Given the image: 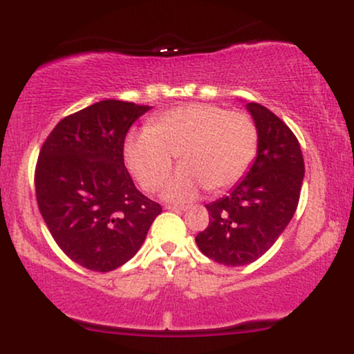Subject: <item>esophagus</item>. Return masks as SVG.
Wrapping results in <instances>:
<instances>
[{
    "label": "esophagus",
    "mask_w": 354,
    "mask_h": 354,
    "mask_svg": "<svg viewBox=\"0 0 354 354\" xmlns=\"http://www.w3.org/2000/svg\"><path fill=\"white\" fill-rule=\"evenodd\" d=\"M166 209H171V211H185L188 209V206H181V205H166Z\"/></svg>",
    "instance_id": "obj_1"
}]
</instances>
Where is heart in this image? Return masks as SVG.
Masks as SVG:
<instances>
[{"label": "heart", "instance_id": "b5f03b06", "mask_svg": "<svg viewBox=\"0 0 354 354\" xmlns=\"http://www.w3.org/2000/svg\"><path fill=\"white\" fill-rule=\"evenodd\" d=\"M258 128L245 111L193 103L154 120L124 143L129 171L146 191L160 188L180 154L183 166L165 186L168 200L186 201L203 186L221 191L245 176L258 153Z\"/></svg>", "mask_w": 354, "mask_h": 354}]
</instances>
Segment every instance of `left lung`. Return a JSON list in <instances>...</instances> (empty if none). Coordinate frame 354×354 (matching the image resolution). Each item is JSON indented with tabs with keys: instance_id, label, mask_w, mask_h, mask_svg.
I'll list each match as a JSON object with an SVG mask.
<instances>
[{
	"instance_id": "8db88e82",
	"label": "left lung",
	"mask_w": 354,
	"mask_h": 354,
	"mask_svg": "<svg viewBox=\"0 0 354 354\" xmlns=\"http://www.w3.org/2000/svg\"><path fill=\"white\" fill-rule=\"evenodd\" d=\"M258 128L253 166L228 196L206 205L209 223L198 233L203 254L226 266H245L274 245L298 208L304 161L298 138L273 111L248 103Z\"/></svg>"
}]
</instances>
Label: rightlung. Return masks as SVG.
I'll return each instance as SVG.
<instances>
[{
    "label": "right lung",
    "instance_id": "obj_1",
    "mask_svg": "<svg viewBox=\"0 0 354 354\" xmlns=\"http://www.w3.org/2000/svg\"><path fill=\"white\" fill-rule=\"evenodd\" d=\"M149 106L104 100L63 118L39 149V213L68 258L108 273L138 253L161 206L124 166L126 133Z\"/></svg>",
    "mask_w": 354,
    "mask_h": 354
}]
</instances>
